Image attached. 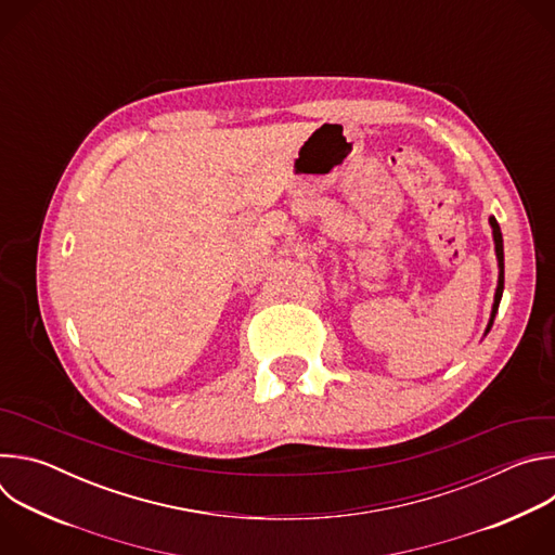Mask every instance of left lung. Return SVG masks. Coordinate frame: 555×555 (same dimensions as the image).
Here are the masks:
<instances>
[{"mask_svg": "<svg viewBox=\"0 0 555 555\" xmlns=\"http://www.w3.org/2000/svg\"><path fill=\"white\" fill-rule=\"evenodd\" d=\"M490 228H492V240H494V253H496V263H499V281H496V292H494V302H492V311H490V321H488V327H486V334H490L492 325H494V319H496V311H499V305H501V298H503V287H505V257H503V234H501V225L499 221L490 215Z\"/></svg>", "mask_w": 555, "mask_h": 555, "instance_id": "left-lung-1", "label": "left lung"}]
</instances>
